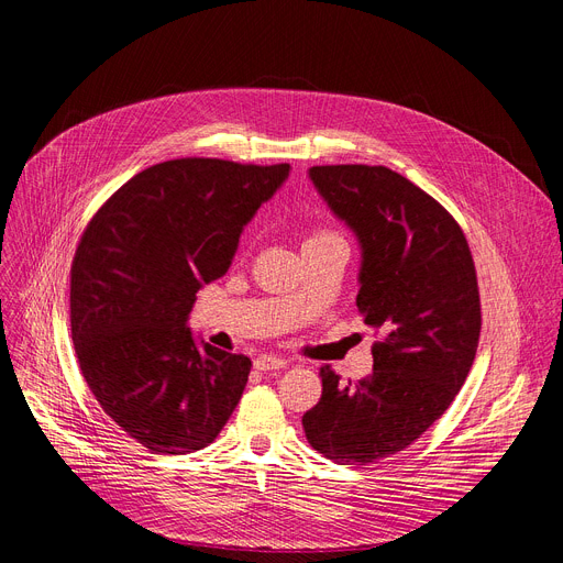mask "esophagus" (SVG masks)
Returning <instances> with one entry per match:
<instances>
[{
  "mask_svg": "<svg viewBox=\"0 0 563 563\" xmlns=\"http://www.w3.org/2000/svg\"><path fill=\"white\" fill-rule=\"evenodd\" d=\"M283 367H287V361L278 358V356H257L255 358V369H260V372H274V369H283Z\"/></svg>",
  "mask_w": 563,
  "mask_h": 563,
  "instance_id": "esophagus-1",
  "label": "esophagus"
}]
</instances>
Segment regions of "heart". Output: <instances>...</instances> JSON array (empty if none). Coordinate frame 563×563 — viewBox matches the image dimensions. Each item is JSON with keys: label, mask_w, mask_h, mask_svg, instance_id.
<instances>
[{"label": "heart", "mask_w": 563, "mask_h": 563, "mask_svg": "<svg viewBox=\"0 0 563 563\" xmlns=\"http://www.w3.org/2000/svg\"><path fill=\"white\" fill-rule=\"evenodd\" d=\"M331 234H335V232H331V230H317V232H312V234L308 236V242H310V240H321V236H331Z\"/></svg>", "instance_id": "obj_1"}]
</instances>
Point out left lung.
I'll return each instance as SVG.
<instances>
[{"instance_id": "obj_1", "label": "left lung", "mask_w": 563, "mask_h": 563, "mask_svg": "<svg viewBox=\"0 0 563 563\" xmlns=\"http://www.w3.org/2000/svg\"><path fill=\"white\" fill-rule=\"evenodd\" d=\"M310 180L363 249V321L378 338L356 386L323 365L321 399L303 416L327 459L369 465L416 442L450 408L475 363L482 303L456 219L386 166H312Z\"/></svg>"}]
</instances>
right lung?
Instances as JSON below:
<instances>
[{"instance_id":"1","label":"right lung","mask_w":563,"mask_h":563,"mask_svg":"<svg viewBox=\"0 0 563 563\" xmlns=\"http://www.w3.org/2000/svg\"><path fill=\"white\" fill-rule=\"evenodd\" d=\"M287 175L289 164L170 159L136 173L88 221L70 269L77 363L147 452L207 448L240 404L251 358L198 346L187 319Z\"/></svg>"}]
</instances>
